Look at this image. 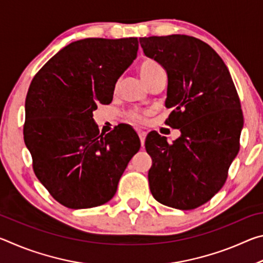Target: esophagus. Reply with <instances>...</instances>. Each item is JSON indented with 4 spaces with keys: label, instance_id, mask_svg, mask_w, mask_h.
<instances>
[{
    "label": "esophagus",
    "instance_id": "1",
    "mask_svg": "<svg viewBox=\"0 0 263 263\" xmlns=\"http://www.w3.org/2000/svg\"><path fill=\"white\" fill-rule=\"evenodd\" d=\"M138 135H139V138H140L141 146H142V147H144V144H145V138H146V132H145V131H141V130H138Z\"/></svg>",
    "mask_w": 263,
    "mask_h": 263
}]
</instances>
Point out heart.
<instances>
[{
    "instance_id": "1",
    "label": "heart",
    "mask_w": 263,
    "mask_h": 263,
    "mask_svg": "<svg viewBox=\"0 0 263 263\" xmlns=\"http://www.w3.org/2000/svg\"><path fill=\"white\" fill-rule=\"evenodd\" d=\"M138 72H139L141 79L144 80L145 83L148 86V84L152 82L160 73H162L163 70L158 62H155L153 60H145L139 65ZM130 118L136 123H142L145 121L144 114L140 112V111H132V112H130Z\"/></svg>"
}]
</instances>
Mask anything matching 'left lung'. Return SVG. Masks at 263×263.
<instances>
[{
  "label": "left lung",
  "instance_id": "left-lung-1",
  "mask_svg": "<svg viewBox=\"0 0 263 263\" xmlns=\"http://www.w3.org/2000/svg\"><path fill=\"white\" fill-rule=\"evenodd\" d=\"M144 53L167 72L166 124L179 128L173 144L148 133L149 189L163 205L193 210L215 196L239 152L243 126L240 100L228 67L206 43L185 34L139 38Z\"/></svg>",
  "mask_w": 263,
  "mask_h": 263
}]
</instances>
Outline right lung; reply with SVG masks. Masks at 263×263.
Listing matches in <instances>:
<instances>
[{"mask_svg":"<svg viewBox=\"0 0 263 263\" xmlns=\"http://www.w3.org/2000/svg\"><path fill=\"white\" fill-rule=\"evenodd\" d=\"M138 38L70 43L34 75L25 100L24 141L33 172L57 202L89 209L109 202L140 140L127 125L100 133L97 104L137 58Z\"/></svg>","mask_w":263,"mask_h":263,"instance_id":"right-lung-1","label":"right lung"}]
</instances>
